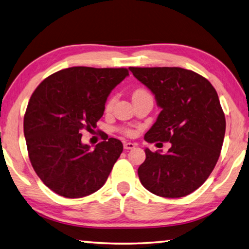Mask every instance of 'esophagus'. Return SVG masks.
I'll use <instances>...</instances> for the list:
<instances>
[{"label":"esophagus","instance_id":"obj_1","mask_svg":"<svg viewBox=\"0 0 249 249\" xmlns=\"http://www.w3.org/2000/svg\"><path fill=\"white\" fill-rule=\"evenodd\" d=\"M135 147V144L133 142H124V149L128 150V149H133Z\"/></svg>","mask_w":249,"mask_h":249}]
</instances>
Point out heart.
Returning <instances> with one entry per match:
<instances>
[{"label":"heart","instance_id":"b5f03b06","mask_svg":"<svg viewBox=\"0 0 249 249\" xmlns=\"http://www.w3.org/2000/svg\"><path fill=\"white\" fill-rule=\"evenodd\" d=\"M140 93H147V92L142 91V90H137V91H135L134 95L140 94ZM114 103H115V98H112L107 104V111H111L113 107H114ZM124 133H125V135H127V136H133L135 132H134V129H132V128H126V129H124Z\"/></svg>","mask_w":249,"mask_h":249}]
</instances>
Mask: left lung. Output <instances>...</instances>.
Wrapping results in <instances>:
<instances>
[{
    "label": "left lung",
    "instance_id": "obj_1",
    "mask_svg": "<svg viewBox=\"0 0 249 249\" xmlns=\"http://www.w3.org/2000/svg\"><path fill=\"white\" fill-rule=\"evenodd\" d=\"M129 70L161 108L145 141L171 142L167 154L145 149L138 168L141 182L159 196L190 195L213 171L224 141L225 115L216 91L204 77L178 67Z\"/></svg>",
    "mask_w": 249,
    "mask_h": 249
}]
</instances>
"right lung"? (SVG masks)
Wrapping results in <instances>:
<instances>
[{
    "label": "right lung",
    "mask_w": 249,
    "mask_h": 249,
    "mask_svg": "<svg viewBox=\"0 0 249 249\" xmlns=\"http://www.w3.org/2000/svg\"><path fill=\"white\" fill-rule=\"evenodd\" d=\"M128 75L126 68L71 67L46 78L24 115L28 157L40 180L57 195L75 199L98 191L123 151L116 138L94 150L81 142L96 127L108 94Z\"/></svg>",
    "instance_id": "right-lung-1"
}]
</instances>
